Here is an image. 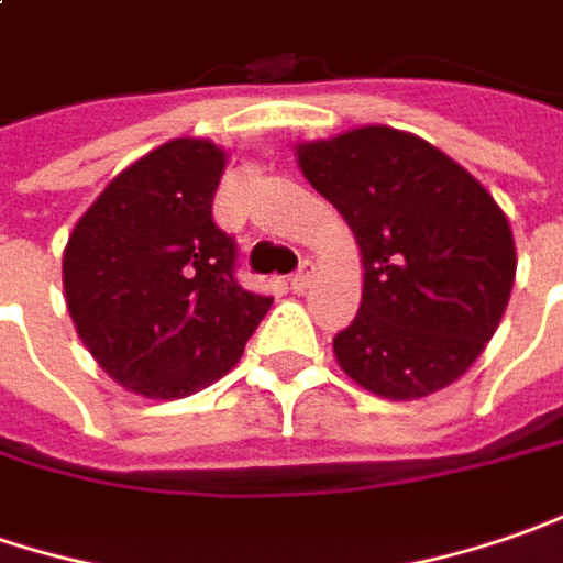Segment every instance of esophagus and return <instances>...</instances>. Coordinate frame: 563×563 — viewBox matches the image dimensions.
Listing matches in <instances>:
<instances>
[{"label": "esophagus", "mask_w": 563, "mask_h": 563, "mask_svg": "<svg viewBox=\"0 0 563 563\" xmlns=\"http://www.w3.org/2000/svg\"><path fill=\"white\" fill-rule=\"evenodd\" d=\"M311 280H314V264L306 257V261L299 264V271L289 277V283H292V289H296V292H306L308 286H311Z\"/></svg>", "instance_id": "1"}]
</instances>
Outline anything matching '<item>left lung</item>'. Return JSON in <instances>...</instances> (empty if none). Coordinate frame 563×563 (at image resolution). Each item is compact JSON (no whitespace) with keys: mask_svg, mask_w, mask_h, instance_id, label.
<instances>
[{"mask_svg":"<svg viewBox=\"0 0 563 563\" xmlns=\"http://www.w3.org/2000/svg\"><path fill=\"white\" fill-rule=\"evenodd\" d=\"M350 223L365 283L333 336L340 368L387 400H419L476 362L514 289L517 249L495 198L434 144L365 125L296 147Z\"/></svg>","mask_w":563,"mask_h":563,"instance_id":"8db88e82","label":"left lung"}]
</instances>
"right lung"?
<instances>
[{
    "instance_id": "obj_1",
    "label": "right lung",
    "mask_w": 563,
    "mask_h": 563,
    "mask_svg": "<svg viewBox=\"0 0 563 563\" xmlns=\"http://www.w3.org/2000/svg\"><path fill=\"white\" fill-rule=\"evenodd\" d=\"M223 166L205 137L166 141L122 169L68 235V314L132 394L179 400L223 378L274 302L235 280L233 235L213 223Z\"/></svg>"
}]
</instances>
